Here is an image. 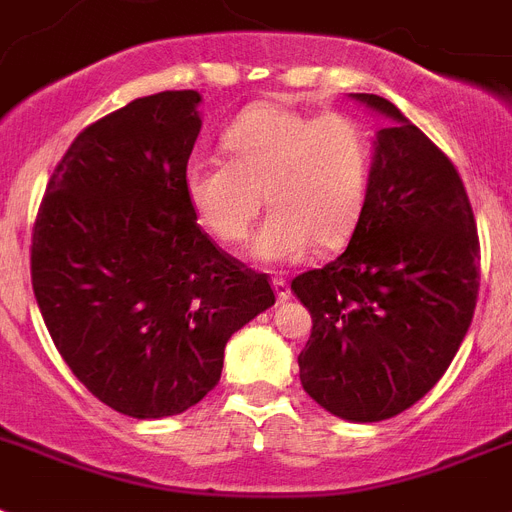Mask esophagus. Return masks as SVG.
Wrapping results in <instances>:
<instances>
[{"label":"esophagus","instance_id":"34e87169","mask_svg":"<svg viewBox=\"0 0 512 512\" xmlns=\"http://www.w3.org/2000/svg\"><path fill=\"white\" fill-rule=\"evenodd\" d=\"M273 292H276L278 302H289L292 292H289V284H286L284 278H273Z\"/></svg>","mask_w":512,"mask_h":512}]
</instances>
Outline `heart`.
I'll return each mask as SVG.
<instances>
[{"label":"heart","mask_w":512,"mask_h":512,"mask_svg":"<svg viewBox=\"0 0 512 512\" xmlns=\"http://www.w3.org/2000/svg\"><path fill=\"white\" fill-rule=\"evenodd\" d=\"M223 147L231 162L197 155L184 168L186 202L207 234L244 242L265 194L273 213L252 244L255 260L292 263L310 244H347L371 176V139L357 120L257 102L226 128Z\"/></svg>","instance_id":"heart-1"}]
</instances>
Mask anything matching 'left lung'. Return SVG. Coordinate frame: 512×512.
<instances>
[{"mask_svg":"<svg viewBox=\"0 0 512 512\" xmlns=\"http://www.w3.org/2000/svg\"><path fill=\"white\" fill-rule=\"evenodd\" d=\"M386 120L373 139L350 247L292 281L313 315L299 381L331 415L376 423L431 392L468 334L479 297V234L458 170L376 94H350Z\"/></svg>","mask_w":512,"mask_h":512,"instance_id":"obj_1","label":"left lung"}]
</instances>
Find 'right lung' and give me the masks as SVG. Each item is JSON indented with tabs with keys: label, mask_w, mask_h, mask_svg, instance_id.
I'll list each match as a JSON object with an SVG mask.
<instances>
[{
	"label": "right lung",
	"mask_w": 512,
	"mask_h": 512,
	"mask_svg": "<svg viewBox=\"0 0 512 512\" xmlns=\"http://www.w3.org/2000/svg\"><path fill=\"white\" fill-rule=\"evenodd\" d=\"M199 105V91H160L83 128L33 226V294L54 347L99 402L139 421L197 405L231 334L276 302L186 202Z\"/></svg>",
	"instance_id": "add662e5"
}]
</instances>
